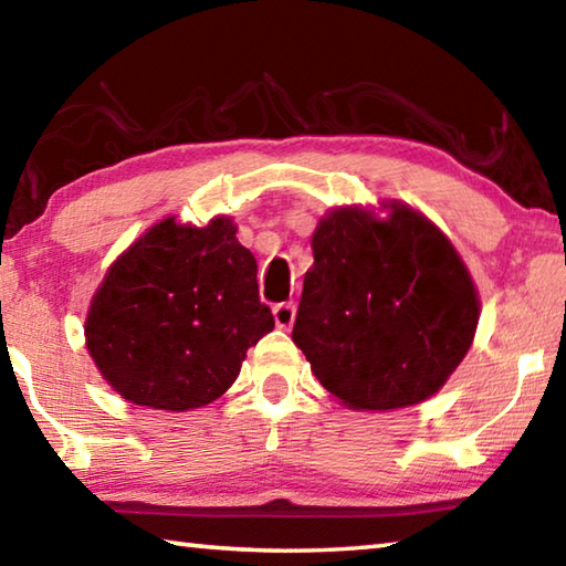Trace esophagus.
<instances>
[{
  "label": "esophagus",
  "mask_w": 566,
  "mask_h": 566,
  "mask_svg": "<svg viewBox=\"0 0 566 566\" xmlns=\"http://www.w3.org/2000/svg\"><path fill=\"white\" fill-rule=\"evenodd\" d=\"M274 322L280 329H290L294 324V304L292 302H282L274 306Z\"/></svg>",
  "instance_id": "obj_1"
}]
</instances>
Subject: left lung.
Returning a JSON list of instances; mask_svg holds the SVG:
<instances>
[{"label":"left lung","mask_w":566,"mask_h":566,"mask_svg":"<svg viewBox=\"0 0 566 566\" xmlns=\"http://www.w3.org/2000/svg\"><path fill=\"white\" fill-rule=\"evenodd\" d=\"M339 207L314 229L292 339L314 377L361 411L411 407L472 347L479 300L462 256L415 209Z\"/></svg>","instance_id":"obj_1"}]
</instances>
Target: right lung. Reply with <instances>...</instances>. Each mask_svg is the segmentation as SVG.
Masks as SVG:
<instances>
[{
  "instance_id": "1",
  "label": "right lung",
  "mask_w": 566,
  "mask_h": 566,
  "mask_svg": "<svg viewBox=\"0 0 566 566\" xmlns=\"http://www.w3.org/2000/svg\"><path fill=\"white\" fill-rule=\"evenodd\" d=\"M232 219H165L109 266L84 337L94 364L132 405L205 407L234 385L247 349L274 329L256 260Z\"/></svg>"
}]
</instances>
